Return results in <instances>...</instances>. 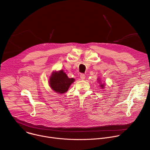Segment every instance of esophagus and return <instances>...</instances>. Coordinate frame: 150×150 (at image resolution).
Segmentation results:
<instances>
[{
	"label": "esophagus",
	"mask_w": 150,
	"mask_h": 150,
	"mask_svg": "<svg viewBox=\"0 0 150 150\" xmlns=\"http://www.w3.org/2000/svg\"><path fill=\"white\" fill-rule=\"evenodd\" d=\"M80 78H81V79H84L85 78V75L84 74H81L80 75Z\"/></svg>",
	"instance_id": "34e87169"
}]
</instances>
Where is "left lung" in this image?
<instances>
[{
    "mask_svg": "<svg viewBox=\"0 0 150 150\" xmlns=\"http://www.w3.org/2000/svg\"><path fill=\"white\" fill-rule=\"evenodd\" d=\"M100 86L101 87V88H103V87H104V84H101Z\"/></svg>",
    "mask_w": 150,
    "mask_h": 150,
    "instance_id": "obj_1",
    "label": "left lung"
}]
</instances>
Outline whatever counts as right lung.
Returning <instances> with one entry per match:
<instances>
[{
	"label": "right lung",
	"mask_w": 150,
	"mask_h": 150,
	"mask_svg": "<svg viewBox=\"0 0 150 150\" xmlns=\"http://www.w3.org/2000/svg\"><path fill=\"white\" fill-rule=\"evenodd\" d=\"M74 81V78H68L63 71L61 70L59 72L56 71L52 73L49 79V84L54 91L62 94L68 90Z\"/></svg>",
	"instance_id": "obj_1"
}]
</instances>
